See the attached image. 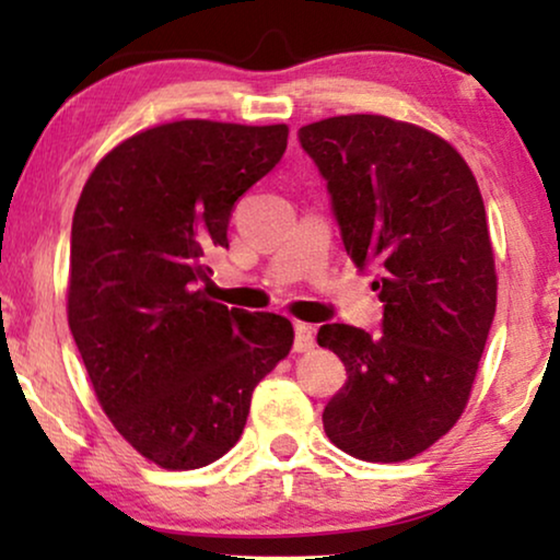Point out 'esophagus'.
<instances>
[{"instance_id":"1","label":"esophagus","mask_w":560,"mask_h":560,"mask_svg":"<svg viewBox=\"0 0 560 560\" xmlns=\"http://www.w3.org/2000/svg\"><path fill=\"white\" fill-rule=\"evenodd\" d=\"M316 343V336H313V326L308 324H295V341L293 349L295 351H308Z\"/></svg>"}]
</instances>
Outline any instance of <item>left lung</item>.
<instances>
[{"label":"left lung","mask_w":560,"mask_h":560,"mask_svg":"<svg viewBox=\"0 0 560 560\" xmlns=\"http://www.w3.org/2000/svg\"><path fill=\"white\" fill-rule=\"evenodd\" d=\"M324 175L343 247L377 267L382 334L326 324L320 347L347 366L324 431L362 462H405L446 435L469 400L497 308L485 201L439 135L380 114L298 129Z\"/></svg>","instance_id":"8db88e82"}]
</instances>
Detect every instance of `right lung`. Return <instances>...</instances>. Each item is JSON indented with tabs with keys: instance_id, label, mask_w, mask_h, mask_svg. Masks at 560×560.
Returning <instances> with one entry per match:
<instances>
[{
	"instance_id": "add662e5",
	"label": "right lung",
	"mask_w": 560,
	"mask_h": 560,
	"mask_svg": "<svg viewBox=\"0 0 560 560\" xmlns=\"http://www.w3.org/2000/svg\"><path fill=\"white\" fill-rule=\"evenodd\" d=\"M285 148V125L171 121L117 144L75 206L68 326L114 428L163 469L224 456L257 382L293 347L288 318L201 288L236 198Z\"/></svg>"
}]
</instances>
